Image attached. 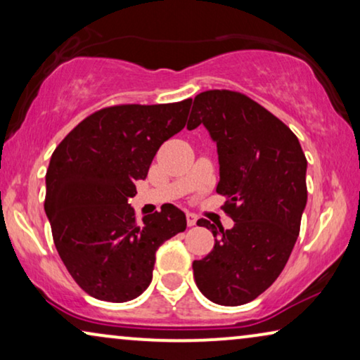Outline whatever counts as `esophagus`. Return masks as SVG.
Returning a JSON list of instances; mask_svg holds the SVG:
<instances>
[{
    "label": "esophagus",
    "mask_w": 360,
    "mask_h": 360,
    "mask_svg": "<svg viewBox=\"0 0 360 360\" xmlns=\"http://www.w3.org/2000/svg\"><path fill=\"white\" fill-rule=\"evenodd\" d=\"M196 221H198V216H196L195 213H186V224H188L190 228L196 224Z\"/></svg>",
    "instance_id": "34e87169"
}]
</instances>
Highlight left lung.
<instances>
[{
  "label": "left lung",
  "instance_id": "8db88e82",
  "mask_svg": "<svg viewBox=\"0 0 360 360\" xmlns=\"http://www.w3.org/2000/svg\"><path fill=\"white\" fill-rule=\"evenodd\" d=\"M203 124L218 147L224 213L233 229H211L213 250L193 262L196 287L213 303L238 307L272 285L287 264L307 206V157L298 137L244 93L195 96L188 129Z\"/></svg>",
  "mask_w": 360,
  "mask_h": 360
}]
</instances>
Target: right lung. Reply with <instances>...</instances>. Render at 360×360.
Wrapping results in <instances>:
<instances>
[{
  "label": "right lung",
  "instance_id": "1",
  "mask_svg": "<svg viewBox=\"0 0 360 360\" xmlns=\"http://www.w3.org/2000/svg\"><path fill=\"white\" fill-rule=\"evenodd\" d=\"M190 106L191 98L103 108L53 150L44 210L62 262L93 298L122 303L139 297L152 280L157 249L185 231L186 218L176 206L137 221L127 200L159 147L184 129Z\"/></svg>",
  "mask_w": 360,
  "mask_h": 360
}]
</instances>
